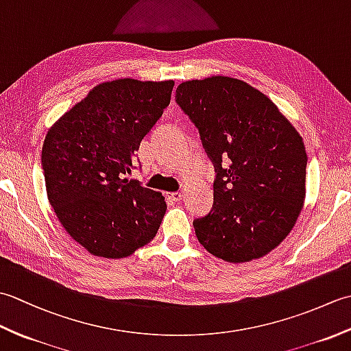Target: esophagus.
<instances>
[{
  "label": "esophagus",
  "instance_id": "esophagus-1",
  "mask_svg": "<svg viewBox=\"0 0 351 351\" xmlns=\"http://www.w3.org/2000/svg\"><path fill=\"white\" fill-rule=\"evenodd\" d=\"M184 195L181 191H175V193H167V199L171 200V202H181Z\"/></svg>",
  "mask_w": 351,
  "mask_h": 351
}]
</instances>
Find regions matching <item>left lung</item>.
<instances>
[{
    "mask_svg": "<svg viewBox=\"0 0 351 351\" xmlns=\"http://www.w3.org/2000/svg\"><path fill=\"white\" fill-rule=\"evenodd\" d=\"M176 102L197 126L217 178L210 214L193 226L226 263H249L278 247L306 197L303 138L278 106L241 80L185 81Z\"/></svg>",
    "mask_w": 351,
    "mask_h": 351,
    "instance_id": "left-lung-1",
    "label": "left lung"
}]
</instances>
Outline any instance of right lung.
I'll return each instance as SVG.
<instances>
[{
    "mask_svg": "<svg viewBox=\"0 0 351 351\" xmlns=\"http://www.w3.org/2000/svg\"><path fill=\"white\" fill-rule=\"evenodd\" d=\"M175 81L121 78L93 87L48 130L42 167L66 232L95 256L119 259L154 240L167 204L125 178Z\"/></svg>",
    "mask_w": 351,
    "mask_h": 351,
    "instance_id": "right-lung-1",
    "label": "right lung"
}]
</instances>
